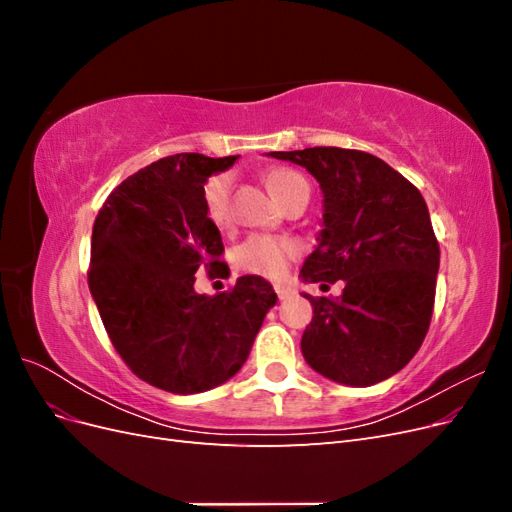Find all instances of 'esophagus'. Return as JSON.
<instances>
[{
  "label": "esophagus",
  "instance_id": "1",
  "mask_svg": "<svg viewBox=\"0 0 512 512\" xmlns=\"http://www.w3.org/2000/svg\"><path fill=\"white\" fill-rule=\"evenodd\" d=\"M275 294H277V297H280V299H288V297H290V294H292V290H290L288 286H282V284H275Z\"/></svg>",
  "mask_w": 512,
  "mask_h": 512
}]
</instances>
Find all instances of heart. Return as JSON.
<instances>
[{
	"mask_svg": "<svg viewBox=\"0 0 512 512\" xmlns=\"http://www.w3.org/2000/svg\"><path fill=\"white\" fill-rule=\"evenodd\" d=\"M269 192L280 200L288 203L292 196L301 192H309L307 179L292 168H273L265 175ZM230 175L220 173L213 175L203 190L205 198V211L211 224L222 226L228 222L230 215ZM297 256V245L288 239L269 237V235H252L243 243H239L232 252L235 267L254 273L260 277H269V280H280L288 271V262Z\"/></svg>",
	"mask_w": 512,
	"mask_h": 512,
	"instance_id": "heart-1",
	"label": "heart"
}]
</instances>
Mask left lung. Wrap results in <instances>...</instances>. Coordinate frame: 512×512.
Wrapping results in <instances>:
<instances>
[{"label": "left lung", "instance_id": "left-lung-1", "mask_svg": "<svg viewBox=\"0 0 512 512\" xmlns=\"http://www.w3.org/2000/svg\"><path fill=\"white\" fill-rule=\"evenodd\" d=\"M307 168L322 190V230L301 280L344 282L342 297H312L301 337L307 365L348 386H371L404 369L427 335L440 245L425 198L380 158L356 149L271 151Z\"/></svg>", "mask_w": 512, "mask_h": 512}]
</instances>
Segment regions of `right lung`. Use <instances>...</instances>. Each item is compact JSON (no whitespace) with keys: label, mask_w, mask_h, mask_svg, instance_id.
<instances>
[{"label":"right lung","mask_w":512,"mask_h":512,"mask_svg":"<svg viewBox=\"0 0 512 512\" xmlns=\"http://www.w3.org/2000/svg\"><path fill=\"white\" fill-rule=\"evenodd\" d=\"M235 160L177 153L149 164L108 194L91 232L87 282L104 329L123 363L168 393L235 376L277 301L258 275L213 297L194 290L200 269H228L203 190Z\"/></svg>","instance_id":"obj_1"}]
</instances>
